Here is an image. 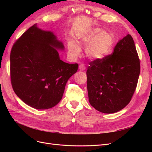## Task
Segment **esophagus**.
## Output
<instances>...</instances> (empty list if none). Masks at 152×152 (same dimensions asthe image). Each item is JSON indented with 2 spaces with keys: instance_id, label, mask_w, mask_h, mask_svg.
I'll use <instances>...</instances> for the list:
<instances>
[{
  "instance_id": "obj_1",
  "label": "esophagus",
  "mask_w": 152,
  "mask_h": 152,
  "mask_svg": "<svg viewBox=\"0 0 152 152\" xmlns=\"http://www.w3.org/2000/svg\"><path fill=\"white\" fill-rule=\"evenodd\" d=\"M79 70H82V71H84L86 70V66L85 65H84V64H80V65H79Z\"/></svg>"
}]
</instances>
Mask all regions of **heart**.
I'll use <instances>...</instances> for the list:
<instances>
[{"label": "heart", "instance_id": "1", "mask_svg": "<svg viewBox=\"0 0 152 152\" xmlns=\"http://www.w3.org/2000/svg\"><path fill=\"white\" fill-rule=\"evenodd\" d=\"M76 41L70 40L67 43V49L70 56L77 59L81 55L80 45L85 46L86 56L93 60H100L110 53L113 47V39L108 31H102L99 28H93L79 37Z\"/></svg>", "mask_w": 152, "mask_h": 152}]
</instances>
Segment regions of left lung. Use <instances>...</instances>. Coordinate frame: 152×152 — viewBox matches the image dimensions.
<instances>
[{
	"label": "left lung",
	"instance_id": "left-lung-1",
	"mask_svg": "<svg viewBox=\"0 0 152 152\" xmlns=\"http://www.w3.org/2000/svg\"><path fill=\"white\" fill-rule=\"evenodd\" d=\"M140 73V62L131 35L118 41L112 54L89 63L87 87L92 107L104 113L120 111L131 102Z\"/></svg>",
	"mask_w": 152,
	"mask_h": 152
}]
</instances>
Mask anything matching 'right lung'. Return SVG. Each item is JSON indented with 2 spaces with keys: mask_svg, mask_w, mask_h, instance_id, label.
<instances>
[{
  "mask_svg": "<svg viewBox=\"0 0 152 152\" xmlns=\"http://www.w3.org/2000/svg\"><path fill=\"white\" fill-rule=\"evenodd\" d=\"M63 43L50 31L34 25L14 44L10 54L12 89L23 102L37 110L56 106L68 80L79 68L59 58Z\"/></svg>",
  "mask_w": 152,
  "mask_h": 152,
  "instance_id": "right-lung-1",
  "label": "right lung"
}]
</instances>
